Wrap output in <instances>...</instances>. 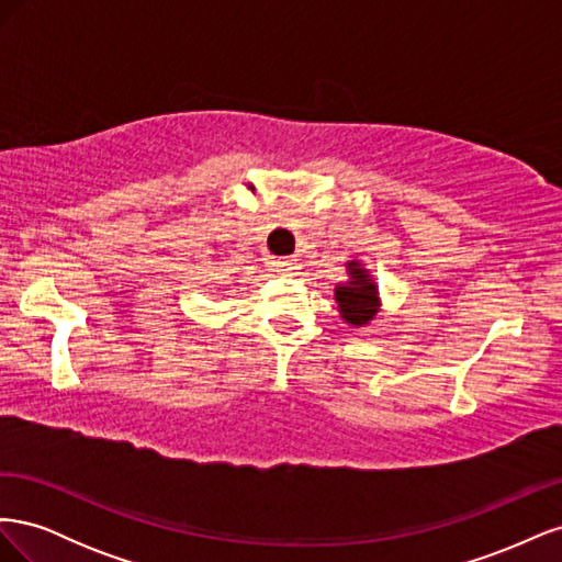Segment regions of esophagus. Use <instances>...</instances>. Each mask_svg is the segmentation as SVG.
<instances>
[{"instance_id": "obj_1", "label": "esophagus", "mask_w": 562, "mask_h": 562, "mask_svg": "<svg viewBox=\"0 0 562 562\" xmlns=\"http://www.w3.org/2000/svg\"><path fill=\"white\" fill-rule=\"evenodd\" d=\"M274 265H277L279 271H283V274H291V271L297 269V260L295 258H279Z\"/></svg>"}]
</instances>
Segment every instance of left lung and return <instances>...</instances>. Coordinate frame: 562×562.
Instances as JSON below:
<instances>
[{
  "instance_id": "left-lung-1",
  "label": "left lung",
  "mask_w": 562,
  "mask_h": 562,
  "mask_svg": "<svg viewBox=\"0 0 562 562\" xmlns=\"http://www.w3.org/2000/svg\"><path fill=\"white\" fill-rule=\"evenodd\" d=\"M347 271L349 281L335 288L339 314H342V318L351 323V326H366L368 321L375 318L380 310L378 285L370 279L368 269L359 260H349Z\"/></svg>"
}]
</instances>
